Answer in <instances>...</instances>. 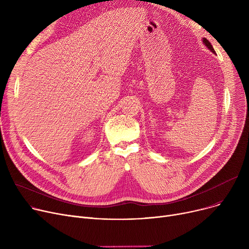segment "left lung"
I'll return each instance as SVG.
<instances>
[{
	"mask_svg": "<svg viewBox=\"0 0 249 249\" xmlns=\"http://www.w3.org/2000/svg\"><path fill=\"white\" fill-rule=\"evenodd\" d=\"M203 43H204V44H205L209 49H210V50L213 52V53H215V50H214V48H213L212 44H211L210 42H209L206 38H204V39H203Z\"/></svg>",
	"mask_w": 249,
	"mask_h": 249,
	"instance_id": "obj_1",
	"label": "left lung"
}]
</instances>
